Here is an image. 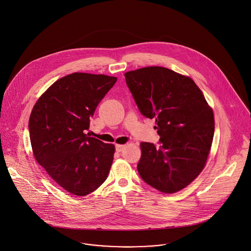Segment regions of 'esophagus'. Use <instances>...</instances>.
<instances>
[{
  "label": "esophagus",
  "instance_id": "34e87169",
  "mask_svg": "<svg viewBox=\"0 0 251 251\" xmlns=\"http://www.w3.org/2000/svg\"><path fill=\"white\" fill-rule=\"evenodd\" d=\"M125 145H116V151H118V152H121V151H124V149H125Z\"/></svg>",
  "mask_w": 251,
  "mask_h": 251
}]
</instances>
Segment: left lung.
Returning a JSON list of instances; mask_svg holds the SVG:
<instances>
[{"instance_id": "8db88e82", "label": "left lung", "mask_w": 251, "mask_h": 251, "mask_svg": "<svg viewBox=\"0 0 251 251\" xmlns=\"http://www.w3.org/2000/svg\"><path fill=\"white\" fill-rule=\"evenodd\" d=\"M137 107L155 119L159 147L142 142L137 165L141 178L166 194L180 191L203 170L215 123L194 80L170 69L147 67L125 74Z\"/></svg>"}]
</instances>
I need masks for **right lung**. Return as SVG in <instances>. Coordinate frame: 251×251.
<instances>
[{"instance_id": "obj_1", "label": "right lung", "mask_w": 251, "mask_h": 251, "mask_svg": "<svg viewBox=\"0 0 251 251\" xmlns=\"http://www.w3.org/2000/svg\"><path fill=\"white\" fill-rule=\"evenodd\" d=\"M117 81L105 75L74 73L56 80L37 100L28 122L31 148L48 175L84 197L107 178L114 145L85 134L90 118Z\"/></svg>"}]
</instances>
